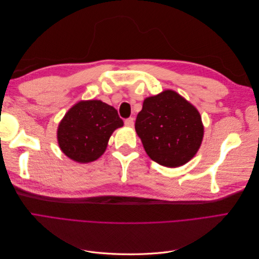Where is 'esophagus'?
I'll use <instances>...</instances> for the list:
<instances>
[{
  "label": "esophagus",
  "mask_w": 259,
  "mask_h": 259,
  "mask_svg": "<svg viewBox=\"0 0 259 259\" xmlns=\"http://www.w3.org/2000/svg\"><path fill=\"white\" fill-rule=\"evenodd\" d=\"M124 124L126 125V126H130V127L134 126V119H133V117H128V119L124 121Z\"/></svg>",
  "instance_id": "obj_1"
}]
</instances>
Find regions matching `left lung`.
Wrapping results in <instances>:
<instances>
[{
    "mask_svg": "<svg viewBox=\"0 0 259 259\" xmlns=\"http://www.w3.org/2000/svg\"><path fill=\"white\" fill-rule=\"evenodd\" d=\"M135 130L149 158L166 167L189 162L204 135L197 108L170 90L144 100Z\"/></svg>",
    "mask_w": 259,
    "mask_h": 259,
    "instance_id": "8db88e82",
    "label": "left lung"
}]
</instances>
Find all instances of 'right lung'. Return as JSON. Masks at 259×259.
<instances>
[{"label":"right lung","instance_id":"obj_1","mask_svg":"<svg viewBox=\"0 0 259 259\" xmlns=\"http://www.w3.org/2000/svg\"><path fill=\"white\" fill-rule=\"evenodd\" d=\"M123 121L112 106L101 100H81L58 125V145L68 158L89 163L104 154L112 133Z\"/></svg>","mask_w":259,"mask_h":259}]
</instances>
